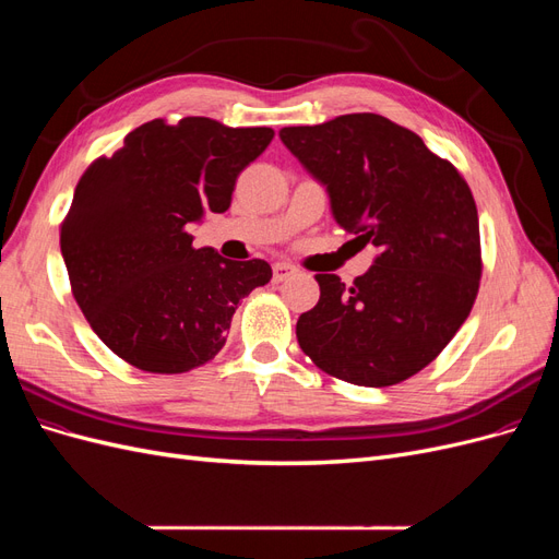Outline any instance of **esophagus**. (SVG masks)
<instances>
[{"label":"esophagus","mask_w":559,"mask_h":559,"mask_svg":"<svg viewBox=\"0 0 559 559\" xmlns=\"http://www.w3.org/2000/svg\"><path fill=\"white\" fill-rule=\"evenodd\" d=\"M292 275H296V267L294 265H289V263H275L273 265V282H284V280H289Z\"/></svg>","instance_id":"34e87169"}]
</instances>
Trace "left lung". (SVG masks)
<instances>
[{
	"mask_svg": "<svg viewBox=\"0 0 559 559\" xmlns=\"http://www.w3.org/2000/svg\"><path fill=\"white\" fill-rule=\"evenodd\" d=\"M284 146L326 186L337 226L378 247L347 286L314 275L319 302L298 317L300 349L361 386L413 378L445 349L478 296L476 200L456 167L380 114L282 128Z\"/></svg>",
	"mask_w": 559,
	"mask_h": 559,
	"instance_id": "8db88e82",
	"label": "left lung"
}]
</instances>
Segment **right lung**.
I'll list each match as a JSON object with an SVG mask.
<instances>
[{
    "label": "right lung",
    "mask_w": 559,
    "mask_h": 559,
    "mask_svg": "<svg viewBox=\"0 0 559 559\" xmlns=\"http://www.w3.org/2000/svg\"><path fill=\"white\" fill-rule=\"evenodd\" d=\"M273 138L205 116L156 118L83 173L60 249L81 312L116 357L175 376L222 352L240 300L273 270L195 249L189 224L230 207L238 175Z\"/></svg>",
    "instance_id": "obj_1"
}]
</instances>
